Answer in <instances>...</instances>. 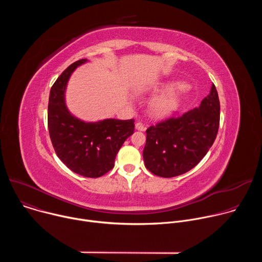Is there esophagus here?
Returning <instances> with one entry per match:
<instances>
[{"instance_id": "obj_1", "label": "esophagus", "mask_w": 262, "mask_h": 262, "mask_svg": "<svg viewBox=\"0 0 262 262\" xmlns=\"http://www.w3.org/2000/svg\"><path fill=\"white\" fill-rule=\"evenodd\" d=\"M135 127H136V129L141 130V132H144V130H145V126H144V124L141 123V122H137V123L135 124Z\"/></svg>"}]
</instances>
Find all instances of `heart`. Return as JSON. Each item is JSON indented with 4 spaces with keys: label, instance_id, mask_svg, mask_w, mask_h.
I'll list each match as a JSON object with an SVG mask.
<instances>
[{
    "label": "heart",
    "instance_id": "b5f03b06",
    "mask_svg": "<svg viewBox=\"0 0 262 262\" xmlns=\"http://www.w3.org/2000/svg\"><path fill=\"white\" fill-rule=\"evenodd\" d=\"M163 91L149 102V112L154 118L162 119L173 115L177 111L181 99V84L167 83L155 88Z\"/></svg>",
    "mask_w": 262,
    "mask_h": 262
}]
</instances>
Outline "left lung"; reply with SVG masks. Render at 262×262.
<instances>
[{"label":"left lung","instance_id":"1","mask_svg":"<svg viewBox=\"0 0 262 262\" xmlns=\"http://www.w3.org/2000/svg\"><path fill=\"white\" fill-rule=\"evenodd\" d=\"M220 124L215 86L195 107L146 130L143 159L154 174L169 178L193 169L213 144Z\"/></svg>","mask_w":262,"mask_h":262}]
</instances>
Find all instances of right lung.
Segmentation results:
<instances>
[{"label": "right lung", "instance_id": "obj_1", "mask_svg": "<svg viewBox=\"0 0 262 262\" xmlns=\"http://www.w3.org/2000/svg\"><path fill=\"white\" fill-rule=\"evenodd\" d=\"M89 62L82 59L68 66L50 92L48 124L55 151L72 172L96 178L113 169L116 156L124 141L134 134L135 120L107 118L84 121L70 113L65 92L73 71Z\"/></svg>", "mask_w": 262, "mask_h": 262}]
</instances>
